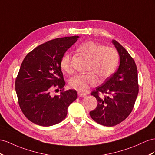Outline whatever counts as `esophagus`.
<instances>
[{
  "mask_svg": "<svg viewBox=\"0 0 155 155\" xmlns=\"http://www.w3.org/2000/svg\"><path fill=\"white\" fill-rule=\"evenodd\" d=\"M78 96L79 97H84L86 96V94L82 92H78Z\"/></svg>",
  "mask_w": 155,
  "mask_h": 155,
  "instance_id": "esophagus-1",
  "label": "esophagus"
}]
</instances>
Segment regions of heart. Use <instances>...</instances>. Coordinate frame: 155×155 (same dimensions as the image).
<instances>
[{
    "label": "heart",
    "instance_id": "b5f03b06",
    "mask_svg": "<svg viewBox=\"0 0 155 155\" xmlns=\"http://www.w3.org/2000/svg\"><path fill=\"white\" fill-rule=\"evenodd\" d=\"M78 50L90 59L87 74H78L69 81V86L80 92H84L90 87L96 86L97 77L104 81L114 73L118 64L119 56L116 50L92 41H85L78 46ZM72 55L66 52L60 61L61 68L66 73L73 72Z\"/></svg>",
    "mask_w": 155,
    "mask_h": 155
}]
</instances>
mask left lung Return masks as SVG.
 <instances>
[{"mask_svg": "<svg viewBox=\"0 0 155 155\" xmlns=\"http://www.w3.org/2000/svg\"><path fill=\"white\" fill-rule=\"evenodd\" d=\"M112 43L120 57L118 69L101 86L91 94L96 98L97 105L90 115L98 124L113 126L120 123L132 112L139 92L137 69L133 58L120 44ZM105 95L98 96V93Z\"/></svg>", "mask_w": 155, "mask_h": 155, "instance_id": "obj_1", "label": "left lung"}]
</instances>
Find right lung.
I'll use <instances>...</instances> for the list:
<instances>
[{
    "mask_svg": "<svg viewBox=\"0 0 155 155\" xmlns=\"http://www.w3.org/2000/svg\"><path fill=\"white\" fill-rule=\"evenodd\" d=\"M78 38L51 40L35 48L23 59L15 80V92L21 110L31 122L42 126L58 124L77 98L74 90L62 91L60 96H54L50 91L54 87L61 91L64 87L61 59Z\"/></svg>",
    "mask_w": 155,
    "mask_h": 155,
    "instance_id": "add662e5",
    "label": "right lung"
}]
</instances>
